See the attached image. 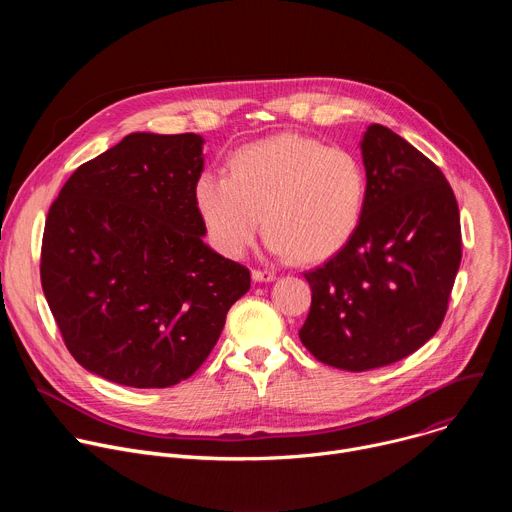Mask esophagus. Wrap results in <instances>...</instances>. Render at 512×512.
<instances>
[{"mask_svg":"<svg viewBox=\"0 0 512 512\" xmlns=\"http://www.w3.org/2000/svg\"><path fill=\"white\" fill-rule=\"evenodd\" d=\"M251 275L255 281H273L275 279V273L267 271V269H253Z\"/></svg>","mask_w":512,"mask_h":512,"instance_id":"1","label":"esophagus"}]
</instances>
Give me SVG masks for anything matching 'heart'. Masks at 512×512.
Returning a JSON list of instances; mask_svg holds the SVG:
<instances>
[{
    "label": "heart",
    "instance_id": "obj_1",
    "mask_svg": "<svg viewBox=\"0 0 512 512\" xmlns=\"http://www.w3.org/2000/svg\"><path fill=\"white\" fill-rule=\"evenodd\" d=\"M229 176L202 172L194 204L216 251L243 257L263 227L275 253L320 261L342 249L360 225L369 178L360 158L316 137L281 133L241 145Z\"/></svg>",
    "mask_w": 512,
    "mask_h": 512
}]
</instances>
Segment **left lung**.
Returning a JSON list of instances; mask_svg holds the SVG:
<instances>
[{
    "instance_id": "obj_1",
    "label": "left lung",
    "mask_w": 512,
    "mask_h": 512,
    "mask_svg": "<svg viewBox=\"0 0 512 512\" xmlns=\"http://www.w3.org/2000/svg\"><path fill=\"white\" fill-rule=\"evenodd\" d=\"M369 194L360 225L312 287L302 344L328 367L397 362L440 330L462 259L460 210L442 170L389 127L362 137Z\"/></svg>"
}]
</instances>
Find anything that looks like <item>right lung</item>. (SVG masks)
<instances>
[{
	"mask_svg": "<svg viewBox=\"0 0 512 512\" xmlns=\"http://www.w3.org/2000/svg\"><path fill=\"white\" fill-rule=\"evenodd\" d=\"M196 133H131L79 166L52 202L40 279L68 352L137 389L192 377L251 287L245 265L204 245L194 204Z\"/></svg>",
	"mask_w": 512,
	"mask_h": 512,
	"instance_id": "add662e5",
	"label": "right lung"
}]
</instances>
